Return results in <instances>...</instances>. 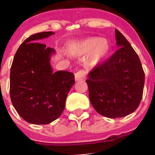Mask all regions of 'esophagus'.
<instances>
[{
    "label": "esophagus",
    "mask_w": 155,
    "mask_h": 155,
    "mask_svg": "<svg viewBox=\"0 0 155 155\" xmlns=\"http://www.w3.org/2000/svg\"><path fill=\"white\" fill-rule=\"evenodd\" d=\"M85 76H86V73H85V70H79V71L76 72V73H75V79H76V81L83 80L85 78Z\"/></svg>",
    "instance_id": "esophagus-1"
}]
</instances>
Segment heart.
<instances>
[{
  "mask_svg": "<svg viewBox=\"0 0 155 155\" xmlns=\"http://www.w3.org/2000/svg\"><path fill=\"white\" fill-rule=\"evenodd\" d=\"M110 51V45L106 39L99 37H90L79 42L74 43L70 48L72 54L81 55L89 53L87 65L94 67L106 56Z\"/></svg>",
  "mask_w": 155,
  "mask_h": 155,
  "instance_id": "heart-1",
  "label": "heart"
}]
</instances>
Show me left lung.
I'll return each instance as SVG.
<instances>
[{
  "label": "left lung",
  "instance_id": "8db88e82",
  "mask_svg": "<svg viewBox=\"0 0 155 155\" xmlns=\"http://www.w3.org/2000/svg\"><path fill=\"white\" fill-rule=\"evenodd\" d=\"M115 35L120 48L94 67L85 80L91 105L108 118L123 117L134 112L142 100L145 84L138 54L117 29Z\"/></svg>",
  "mask_w": 155,
  "mask_h": 155
}]
</instances>
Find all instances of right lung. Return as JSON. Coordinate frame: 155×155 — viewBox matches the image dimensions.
Instances as JSON below:
<instances>
[{"instance_id": "obj_1", "label": "right lung", "mask_w": 155, "mask_h": 155, "mask_svg": "<svg viewBox=\"0 0 155 155\" xmlns=\"http://www.w3.org/2000/svg\"><path fill=\"white\" fill-rule=\"evenodd\" d=\"M54 34L43 31L27 38L12 63L10 99L19 115L29 124H48L58 119L75 82L73 73L65 70L53 73L50 57L54 49L38 42Z\"/></svg>"}]
</instances>
